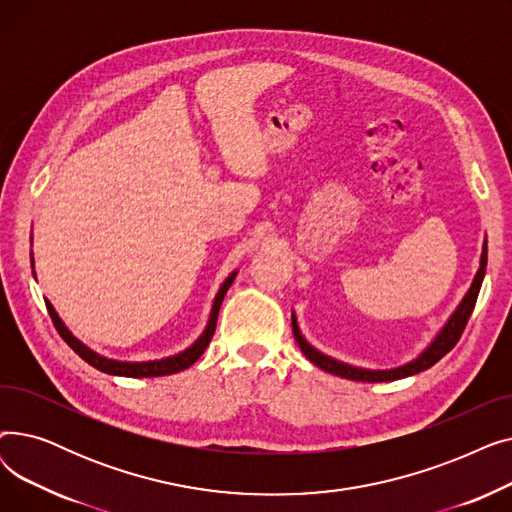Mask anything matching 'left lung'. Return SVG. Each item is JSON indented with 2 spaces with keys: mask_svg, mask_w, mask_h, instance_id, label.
<instances>
[{
  "mask_svg": "<svg viewBox=\"0 0 512 512\" xmlns=\"http://www.w3.org/2000/svg\"><path fill=\"white\" fill-rule=\"evenodd\" d=\"M486 263H488V247L483 245V253H481V265H479V272L467 292V297L463 299V303L459 305V309L454 311V315L450 317V321L446 324V328L440 332V336L434 340V344L427 348V351L415 359L413 363L405 365V367H398V369H390V371H369V369H359V367H351V365H344L340 361H334L326 355L317 353L313 346L307 344V340L301 336L299 328H297V319L292 317V334H294V340H297V344L301 346L303 355L313 363L317 365L319 369H324L328 373H334V375H340V378H346V380H357V382H392V380H400V378H407V375H415L419 371H425L432 365H436L446 353H450L454 344L461 340L465 328H467V321L473 313V307L477 303V294H479V288H481V282H483V274H486Z\"/></svg>",
  "mask_w": 512,
  "mask_h": 512,
  "instance_id": "8db88e82",
  "label": "left lung"
}]
</instances>
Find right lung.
Instances as JSON below:
<instances>
[{
  "mask_svg": "<svg viewBox=\"0 0 512 512\" xmlns=\"http://www.w3.org/2000/svg\"><path fill=\"white\" fill-rule=\"evenodd\" d=\"M234 282V274L224 282V286L220 288L218 297H215V303H213V311H211V317H209V326L207 330L203 332V336L188 348V351L176 355V357H170V359H164V361H151V363H120V361H112V359H105V357H99L95 355L91 348H87L85 344H80L60 321V317L56 315V311H53L51 305H47L49 309V315L53 319V326H56L58 334L64 338V342L72 348V351L80 357L85 359L89 365H93L95 369L103 371V373H110V375H126V378H157V375H170V373H178L186 367H191L203 353L205 348L209 346L211 338H213V332H215V324H218V313H220V307H222V301H224V294L228 292L230 284Z\"/></svg>",
  "mask_w": 512,
  "mask_h": 512,
  "instance_id": "right-lung-1",
  "label": "right lung"
}]
</instances>
